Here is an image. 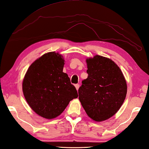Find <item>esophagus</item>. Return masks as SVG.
<instances>
[{"label": "esophagus", "mask_w": 149, "mask_h": 149, "mask_svg": "<svg viewBox=\"0 0 149 149\" xmlns=\"http://www.w3.org/2000/svg\"><path fill=\"white\" fill-rule=\"evenodd\" d=\"M79 87H80V84H75V88H76V89H77V90H79Z\"/></svg>", "instance_id": "obj_1"}]
</instances>
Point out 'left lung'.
<instances>
[{
    "instance_id": "obj_1",
    "label": "left lung",
    "mask_w": 149,
    "mask_h": 149,
    "mask_svg": "<svg viewBox=\"0 0 149 149\" xmlns=\"http://www.w3.org/2000/svg\"><path fill=\"white\" fill-rule=\"evenodd\" d=\"M88 74L79 89V99L88 116L97 122L109 119L123 104L127 84L121 70L107 57L86 59Z\"/></svg>"
}]
</instances>
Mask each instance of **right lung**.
<instances>
[{"mask_svg":"<svg viewBox=\"0 0 149 149\" xmlns=\"http://www.w3.org/2000/svg\"><path fill=\"white\" fill-rule=\"evenodd\" d=\"M64 59L59 54L49 52L29 67L23 81V92L29 105L47 119L60 115L70 101L78 97L76 88L63 72Z\"/></svg>","mask_w":149,"mask_h":149,"instance_id":"obj_1","label":"right lung"}]
</instances>
